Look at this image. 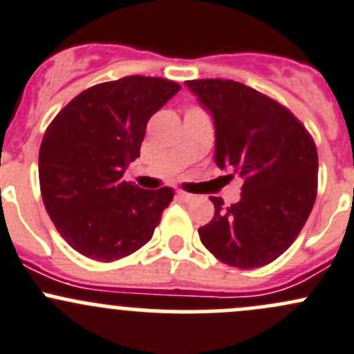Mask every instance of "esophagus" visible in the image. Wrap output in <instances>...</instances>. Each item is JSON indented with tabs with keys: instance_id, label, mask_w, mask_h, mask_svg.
Segmentation results:
<instances>
[{
	"instance_id": "esophagus-1",
	"label": "esophagus",
	"mask_w": 354,
	"mask_h": 354,
	"mask_svg": "<svg viewBox=\"0 0 354 354\" xmlns=\"http://www.w3.org/2000/svg\"><path fill=\"white\" fill-rule=\"evenodd\" d=\"M176 197L180 200H183V202H190V200L195 198V195L188 194V192H183V190H178L176 192Z\"/></svg>"
}]
</instances>
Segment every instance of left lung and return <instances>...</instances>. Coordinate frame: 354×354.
Wrapping results in <instances>:
<instances>
[{
  "label": "left lung",
  "mask_w": 354,
  "mask_h": 354,
  "mask_svg": "<svg viewBox=\"0 0 354 354\" xmlns=\"http://www.w3.org/2000/svg\"><path fill=\"white\" fill-rule=\"evenodd\" d=\"M212 114L214 160L241 178L240 202L210 197L214 217L198 227L216 259L257 269L283 255L305 226L317 197L313 138L289 109L234 80L185 82Z\"/></svg>",
  "instance_id": "obj_1"
}]
</instances>
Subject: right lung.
I'll list each match as a JSON object with an SVG mask.
<instances>
[{
    "label": "right lung",
    "mask_w": 354,
    "mask_h": 354,
    "mask_svg": "<svg viewBox=\"0 0 354 354\" xmlns=\"http://www.w3.org/2000/svg\"><path fill=\"white\" fill-rule=\"evenodd\" d=\"M181 85L131 77L94 85L51 121L39 151V181L58 233L82 255L113 262L154 234L173 188L144 190L123 180L140 156L151 116Z\"/></svg>",
    "instance_id": "obj_1"
}]
</instances>
